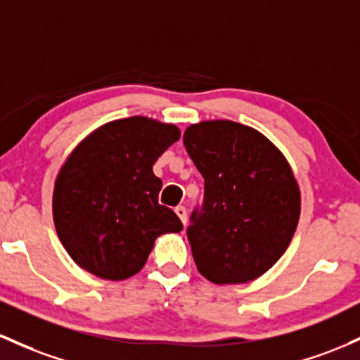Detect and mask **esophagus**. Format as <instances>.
Masks as SVG:
<instances>
[{"mask_svg": "<svg viewBox=\"0 0 360 360\" xmlns=\"http://www.w3.org/2000/svg\"><path fill=\"white\" fill-rule=\"evenodd\" d=\"M174 212L177 213V217H179V219H181V222L186 224V220H188V212H186V208L181 207V205H179V207H176V210H174Z\"/></svg>", "mask_w": 360, "mask_h": 360, "instance_id": "obj_1", "label": "esophagus"}]
</instances>
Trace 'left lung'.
I'll list each match as a JSON object with an SVG mask.
<instances>
[{
  "mask_svg": "<svg viewBox=\"0 0 360 360\" xmlns=\"http://www.w3.org/2000/svg\"><path fill=\"white\" fill-rule=\"evenodd\" d=\"M184 147L205 179L188 239L196 268L213 283L262 276L289 248L301 215V191L283 153L250 126L201 121Z\"/></svg>",
  "mask_w": 360,
  "mask_h": 360,
  "instance_id": "obj_1",
  "label": "left lung"
}]
</instances>
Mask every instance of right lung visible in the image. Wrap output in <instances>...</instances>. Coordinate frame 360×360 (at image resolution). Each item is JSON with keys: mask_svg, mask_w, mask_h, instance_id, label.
Returning a JSON list of instances; mask_svg holds the SVG:
<instances>
[{"mask_svg": "<svg viewBox=\"0 0 360 360\" xmlns=\"http://www.w3.org/2000/svg\"><path fill=\"white\" fill-rule=\"evenodd\" d=\"M181 138L177 126L143 116L110 121L70 153L54 183L58 238L75 263L105 280H124L147 263L155 239L181 232L159 205L153 164Z\"/></svg>", "mask_w": 360, "mask_h": 360, "instance_id": "right-lung-1", "label": "right lung"}]
</instances>
